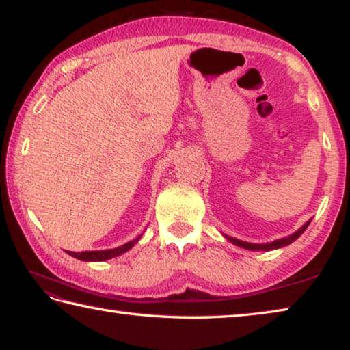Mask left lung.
<instances>
[{
	"label": "left lung",
	"mask_w": 350,
	"mask_h": 350,
	"mask_svg": "<svg viewBox=\"0 0 350 350\" xmlns=\"http://www.w3.org/2000/svg\"><path fill=\"white\" fill-rule=\"evenodd\" d=\"M312 222L307 221L303 227H301L298 232H295L293 234L287 236V238H282V239H276L273 242H267V244H252V242H245V241H239V239H234L232 238V236H225V239H228L232 244L238 245V247H242V248H247V250H256V252H269V250H275V248H281V247H286L288 244H292L293 241H296L299 238L301 234H303L306 232V228L309 227V224Z\"/></svg>",
	"instance_id": "1"
}]
</instances>
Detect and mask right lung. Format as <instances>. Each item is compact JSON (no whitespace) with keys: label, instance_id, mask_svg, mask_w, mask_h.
Segmentation results:
<instances>
[{"label":"right lung","instance_id":"right-lung-1","mask_svg":"<svg viewBox=\"0 0 350 350\" xmlns=\"http://www.w3.org/2000/svg\"><path fill=\"white\" fill-rule=\"evenodd\" d=\"M140 236H139V238H135L133 241L126 242V244H123L122 247L111 248V250H100V252H66V253L70 254V256H72V258H77V259H80V260H86V262H97V260H106V259L116 258V256H118V254L128 252L129 248H133L139 242Z\"/></svg>","mask_w":350,"mask_h":350}]
</instances>
